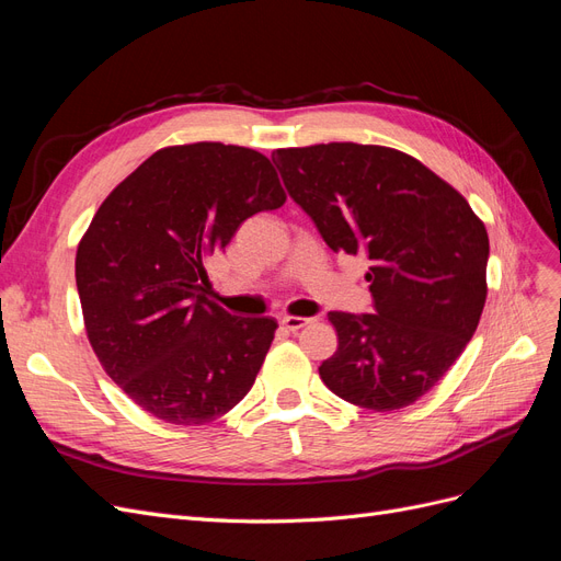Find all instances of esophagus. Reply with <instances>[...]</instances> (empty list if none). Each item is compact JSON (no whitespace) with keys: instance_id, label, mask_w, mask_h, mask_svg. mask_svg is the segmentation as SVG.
<instances>
[{"instance_id":"34e87169","label":"esophagus","mask_w":561,"mask_h":561,"mask_svg":"<svg viewBox=\"0 0 561 561\" xmlns=\"http://www.w3.org/2000/svg\"><path fill=\"white\" fill-rule=\"evenodd\" d=\"M311 322V318H301V316H285L283 320H280V325H283V330H287V332H299L301 328H307Z\"/></svg>"}]
</instances>
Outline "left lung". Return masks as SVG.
Wrapping results in <instances>:
<instances>
[{
  "instance_id": "8db88e82",
  "label": "left lung",
  "mask_w": 561,
  "mask_h": 561,
  "mask_svg": "<svg viewBox=\"0 0 561 561\" xmlns=\"http://www.w3.org/2000/svg\"><path fill=\"white\" fill-rule=\"evenodd\" d=\"M334 252H365L375 313L330 311L339 346L318 367L342 400L414 404L447 375L486 301L489 236L451 184L404 151L330 142L271 154Z\"/></svg>"
}]
</instances>
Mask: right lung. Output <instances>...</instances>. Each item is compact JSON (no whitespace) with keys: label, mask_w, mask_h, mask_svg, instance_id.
Wrapping results in <instances>:
<instances>
[{"label":"right lung","mask_w":561,"mask_h":561,"mask_svg":"<svg viewBox=\"0 0 561 561\" xmlns=\"http://www.w3.org/2000/svg\"><path fill=\"white\" fill-rule=\"evenodd\" d=\"M285 198L260 151L194 142L154 151L98 208L75 262L83 325L147 414L203 426L248 396L278 322L231 316L201 290L210 254Z\"/></svg>","instance_id":"right-lung-1"}]
</instances>
